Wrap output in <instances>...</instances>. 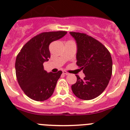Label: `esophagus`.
<instances>
[{"label": "esophagus", "mask_w": 130, "mask_h": 130, "mask_svg": "<svg viewBox=\"0 0 130 130\" xmlns=\"http://www.w3.org/2000/svg\"><path fill=\"white\" fill-rule=\"evenodd\" d=\"M63 73H64V75H69V73H68V72H66V71H63Z\"/></svg>", "instance_id": "esophagus-1"}]
</instances>
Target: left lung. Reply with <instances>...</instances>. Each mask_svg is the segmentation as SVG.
Listing matches in <instances>:
<instances>
[{
	"label": "left lung",
	"instance_id": "8db88e82",
	"mask_svg": "<svg viewBox=\"0 0 130 130\" xmlns=\"http://www.w3.org/2000/svg\"><path fill=\"white\" fill-rule=\"evenodd\" d=\"M77 44V64L85 77L72 85L73 94L79 99L90 100L102 94L112 75L111 54L104 45L86 34L70 32Z\"/></svg>",
	"mask_w": 130,
	"mask_h": 130
}]
</instances>
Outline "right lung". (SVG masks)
I'll return each instance as SVG.
<instances>
[{"instance_id":"add662e5","label":"right lung","mask_w":130,"mask_h":130,"mask_svg":"<svg viewBox=\"0 0 130 130\" xmlns=\"http://www.w3.org/2000/svg\"><path fill=\"white\" fill-rule=\"evenodd\" d=\"M66 34V31L41 33L30 39L17 56L15 67L18 81L25 94L32 100L42 102L53 94L62 72L48 73L43 64L51 57L49 44Z\"/></svg>"}]
</instances>
